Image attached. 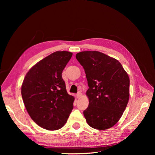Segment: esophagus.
<instances>
[{
  "instance_id": "esophagus-1",
  "label": "esophagus",
  "mask_w": 155,
  "mask_h": 155,
  "mask_svg": "<svg viewBox=\"0 0 155 155\" xmlns=\"http://www.w3.org/2000/svg\"><path fill=\"white\" fill-rule=\"evenodd\" d=\"M81 96H82V94L81 92H78L77 94H76L77 98H80L81 97Z\"/></svg>"
}]
</instances>
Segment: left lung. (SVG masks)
I'll list each match as a JSON object with an SVG mask.
<instances>
[{
    "mask_svg": "<svg viewBox=\"0 0 155 155\" xmlns=\"http://www.w3.org/2000/svg\"><path fill=\"white\" fill-rule=\"evenodd\" d=\"M76 58L83 67L89 104L83 114L91 127L105 130L120 119L129 98V78L114 58L97 51H84Z\"/></svg>",
    "mask_w": 155,
    "mask_h": 155,
    "instance_id": "1",
    "label": "left lung"
}]
</instances>
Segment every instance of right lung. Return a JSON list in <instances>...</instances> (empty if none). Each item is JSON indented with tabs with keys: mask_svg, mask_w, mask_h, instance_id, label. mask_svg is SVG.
I'll use <instances>...</instances> for the list:
<instances>
[{
	"mask_svg": "<svg viewBox=\"0 0 155 155\" xmlns=\"http://www.w3.org/2000/svg\"><path fill=\"white\" fill-rule=\"evenodd\" d=\"M72 53L57 51L41 60L26 74L21 87L23 102L31 118L49 130L61 129L73 109L74 97L67 92L63 70Z\"/></svg>",
	"mask_w": 155,
	"mask_h": 155,
	"instance_id": "right-lung-1",
	"label": "right lung"
}]
</instances>
